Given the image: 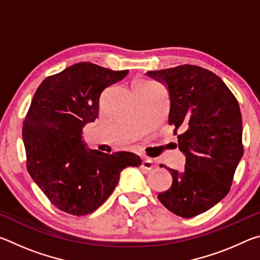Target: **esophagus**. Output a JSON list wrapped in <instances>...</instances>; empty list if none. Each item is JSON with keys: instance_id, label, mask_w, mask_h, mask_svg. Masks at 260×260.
Listing matches in <instances>:
<instances>
[{"instance_id": "esophagus-1", "label": "esophagus", "mask_w": 260, "mask_h": 260, "mask_svg": "<svg viewBox=\"0 0 260 260\" xmlns=\"http://www.w3.org/2000/svg\"><path fill=\"white\" fill-rule=\"evenodd\" d=\"M141 166H142L144 170L151 171L153 167H155V161L150 159V158H146V159L142 160V164H141Z\"/></svg>"}]
</instances>
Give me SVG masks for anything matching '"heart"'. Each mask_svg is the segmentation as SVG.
Instances as JSON below:
<instances>
[{"label":"heart","instance_id":"1","mask_svg":"<svg viewBox=\"0 0 260 260\" xmlns=\"http://www.w3.org/2000/svg\"><path fill=\"white\" fill-rule=\"evenodd\" d=\"M135 85H139V86H155V83L151 82V81L144 80V79H140V80L136 81Z\"/></svg>","mask_w":260,"mask_h":260}]
</instances>
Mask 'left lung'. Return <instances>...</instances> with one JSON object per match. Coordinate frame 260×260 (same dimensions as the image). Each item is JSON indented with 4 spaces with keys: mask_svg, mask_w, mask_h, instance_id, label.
Instances as JSON below:
<instances>
[{
    "mask_svg": "<svg viewBox=\"0 0 260 260\" xmlns=\"http://www.w3.org/2000/svg\"><path fill=\"white\" fill-rule=\"evenodd\" d=\"M147 76L169 90V124L175 132L181 128L178 146L186 156L182 172L164 166L173 181L158 200L179 217H195L230 191L243 156L240 105L226 83L209 70L181 65Z\"/></svg>",
    "mask_w": 260,
    "mask_h": 260,
    "instance_id": "1",
    "label": "left lung"
}]
</instances>
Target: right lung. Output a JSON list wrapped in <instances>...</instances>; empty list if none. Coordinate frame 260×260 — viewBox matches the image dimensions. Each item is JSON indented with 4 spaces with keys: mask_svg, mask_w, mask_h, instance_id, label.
Returning a JSON list of instances; mask_svg holds the SVG:
<instances>
[{
    "mask_svg": "<svg viewBox=\"0 0 260 260\" xmlns=\"http://www.w3.org/2000/svg\"><path fill=\"white\" fill-rule=\"evenodd\" d=\"M127 73L81 61L46 78L35 91L23 126L27 171L64 212H94L112 193L121 171L142 162L133 152H101L82 140L83 127L99 117L102 91Z\"/></svg>",
    "mask_w": 260,
    "mask_h": 260,
    "instance_id": "1",
    "label": "right lung"
}]
</instances>
